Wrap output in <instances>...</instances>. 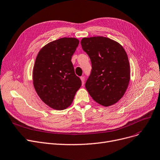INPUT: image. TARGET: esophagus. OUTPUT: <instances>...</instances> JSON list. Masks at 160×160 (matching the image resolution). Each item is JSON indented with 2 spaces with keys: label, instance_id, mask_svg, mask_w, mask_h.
Listing matches in <instances>:
<instances>
[{
  "label": "esophagus",
  "instance_id": "obj_1",
  "mask_svg": "<svg viewBox=\"0 0 160 160\" xmlns=\"http://www.w3.org/2000/svg\"><path fill=\"white\" fill-rule=\"evenodd\" d=\"M80 80H81V81H82V85H84V80H85V78H84V76H81V77H80Z\"/></svg>",
  "mask_w": 160,
  "mask_h": 160
}]
</instances>
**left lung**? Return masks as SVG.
<instances>
[{
  "label": "left lung",
  "mask_w": 160,
  "mask_h": 160,
  "mask_svg": "<svg viewBox=\"0 0 160 160\" xmlns=\"http://www.w3.org/2000/svg\"><path fill=\"white\" fill-rule=\"evenodd\" d=\"M80 43L92 65L85 85L87 91L101 105H113L126 93L130 80L126 51L118 42L104 37L83 38Z\"/></svg>",
  "instance_id": "obj_1"
}]
</instances>
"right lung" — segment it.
<instances>
[{
  "label": "right lung",
  "mask_w": 160,
  "mask_h": 160,
  "mask_svg": "<svg viewBox=\"0 0 160 160\" xmlns=\"http://www.w3.org/2000/svg\"><path fill=\"white\" fill-rule=\"evenodd\" d=\"M78 44L76 38H61L46 44L37 56L33 86L40 99L53 109L68 108L82 85L71 62Z\"/></svg>",
  "instance_id": "1"
}]
</instances>
